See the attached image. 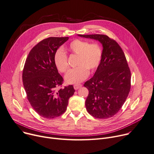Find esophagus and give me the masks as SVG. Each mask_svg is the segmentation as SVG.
<instances>
[{
    "label": "esophagus",
    "mask_w": 154,
    "mask_h": 154,
    "mask_svg": "<svg viewBox=\"0 0 154 154\" xmlns=\"http://www.w3.org/2000/svg\"><path fill=\"white\" fill-rule=\"evenodd\" d=\"M82 87V85H81V84H76V85H74V88L75 90H78L79 88H81Z\"/></svg>",
    "instance_id": "obj_1"
}]
</instances>
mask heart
Listing matches in <instances>:
<instances>
[{
    "label": "heart",
    "instance_id": "obj_1",
    "mask_svg": "<svg viewBox=\"0 0 154 154\" xmlns=\"http://www.w3.org/2000/svg\"><path fill=\"white\" fill-rule=\"evenodd\" d=\"M69 52L78 56L77 67L70 70L65 76L66 82L74 84L81 82L88 75L90 72L95 71L98 67L102 57L101 47L96 43L80 39L71 42L66 49ZM54 63L57 70L66 73L69 69L67 56L62 49H57L54 54Z\"/></svg>",
    "mask_w": 154,
    "mask_h": 154
}]
</instances>
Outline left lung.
<instances>
[{"label":"left lung","instance_id":"8db88e82","mask_svg":"<svg viewBox=\"0 0 154 154\" xmlns=\"http://www.w3.org/2000/svg\"><path fill=\"white\" fill-rule=\"evenodd\" d=\"M98 41L103 46L101 62L93 77L84 85L88 90L85 106L96 118L115 115L131 88V72L123 51L116 41L104 35H78Z\"/></svg>","mask_w":154,"mask_h":154}]
</instances>
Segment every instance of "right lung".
Here are the masks:
<instances>
[{
	"label": "right lung",
	"mask_w": 154,
	"mask_h": 154,
	"mask_svg": "<svg viewBox=\"0 0 154 154\" xmlns=\"http://www.w3.org/2000/svg\"><path fill=\"white\" fill-rule=\"evenodd\" d=\"M69 37H49L38 43L30 51L23 70L22 80L27 98L37 113L52 119L63 115L69 99L75 92L70 85L56 90L63 78L54 63L56 51Z\"/></svg>",
	"instance_id": "right-lung-1"
}]
</instances>
